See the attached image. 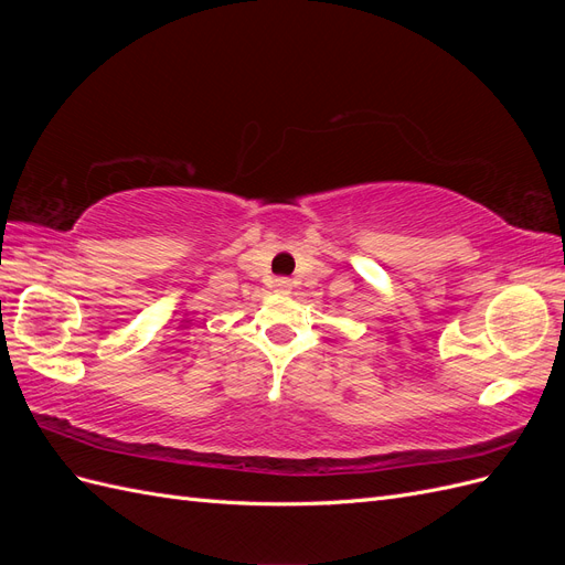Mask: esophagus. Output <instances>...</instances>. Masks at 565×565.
Instances as JSON below:
<instances>
[{
    "label": "esophagus",
    "mask_w": 565,
    "mask_h": 565,
    "mask_svg": "<svg viewBox=\"0 0 565 565\" xmlns=\"http://www.w3.org/2000/svg\"><path fill=\"white\" fill-rule=\"evenodd\" d=\"M273 289H276V292H280V295H287L289 289H292V280H289V278H276V280H273Z\"/></svg>",
    "instance_id": "34e87169"
}]
</instances>
